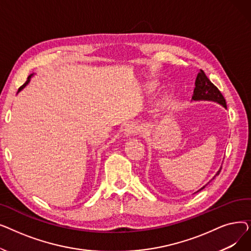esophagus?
<instances>
[{
	"mask_svg": "<svg viewBox=\"0 0 251 251\" xmlns=\"http://www.w3.org/2000/svg\"><path fill=\"white\" fill-rule=\"evenodd\" d=\"M140 132V127L138 124L135 123H130L128 124L124 129V134L125 136H134Z\"/></svg>",
	"mask_w": 251,
	"mask_h": 251,
	"instance_id": "34e87169",
	"label": "esophagus"
}]
</instances>
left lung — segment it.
<instances>
[{"label": "left lung", "instance_id": "8db88e82", "mask_svg": "<svg viewBox=\"0 0 251 251\" xmlns=\"http://www.w3.org/2000/svg\"><path fill=\"white\" fill-rule=\"evenodd\" d=\"M192 100H213V101H217V102L223 104L224 107L227 108L226 100H225V98L223 97L222 92L219 90V88L212 81L209 80V79L207 78V76L205 75V73L202 70H201V72H199V74H197V76H196L195 87H194V90H193ZM221 170H222V167L218 171V173L216 174V176L220 174ZM215 177L213 179H215ZM206 185H207V184H206ZM205 186H203L199 191L202 190ZM199 191H197V192H199Z\"/></svg>", "mask_w": 251, "mask_h": 251}]
</instances>
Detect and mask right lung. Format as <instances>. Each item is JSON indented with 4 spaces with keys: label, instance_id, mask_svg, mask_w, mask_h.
I'll return each instance as SVG.
<instances>
[{
    "label": "right lung",
    "instance_id": "add662e5",
    "mask_svg": "<svg viewBox=\"0 0 251 251\" xmlns=\"http://www.w3.org/2000/svg\"><path fill=\"white\" fill-rule=\"evenodd\" d=\"M30 77H31V75H30V76H28V78H27V80H26V82H25V83H24V84H23V85H22V86H21V87H19V89H18V91H20V90H21V89H22V88H23V87H24V86H25V85H26V84H27V83H28V82H29V80H30Z\"/></svg>",
    "mask_w": 251,
    "mask_h": 251
}]
</instances>
